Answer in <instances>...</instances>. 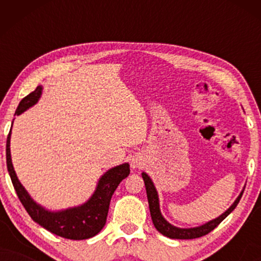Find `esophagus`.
I'll use <instances>...</instances> for the list:
<instances>
[{
	"instance_id": "esophagus-1",
	"label": "esophagus",
	"mask_w": 261,
	"mask_h": 261,
	"mask_svg": "<svg viewBox=\"0 0 261 261\" xmlns=\"http://www.w3.org/2000/svg\"><path fill=\"white\" fill-rule=\"evenodd\" d=\"M140 166H141L140 159H138V158L132 159V167H133V169H137V167H140Z\"/></svg>"
}]
</instances>
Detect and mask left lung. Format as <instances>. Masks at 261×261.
<instances>
[{
	"mask_svg": "<svg viewBox=\"0 0 261 261\" xmlns=\"http://www.w3.org/2000/svg\"><path fill=\"white\" fill-rule=\"evenodd\" d=\"M142 179L145 181L146 187V194H147V199H148V205H149V213H151V217L153 221V224H154L155 229L162 233L165 237L170 239H181V240H189V239H196L201 238L203 235H206L210 233L213 229L219 226V224L222 222V221L226 219V217L229 215V214L235 209V206L238 205L239 201H240L242 194H244V190L240 192V195L238 196L237 199H235L233 204H231L229 208H228L223 214H221L219 217L216 219L210 220L204 224H201L198 227H192V228H179L171 224L169 221L165 220V217L162 215V212H160V205H159V196L158 191L153 184V181L149 176L146 172L141 173Z\"/></svg>",
	"mask_w": 261,
	"mask_h": 261,
	"instance_id": "1",
	"label": "left lung"
}]
</instances>
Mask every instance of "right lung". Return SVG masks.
<instances>
[{
  "label": "right lung",
  "instance_id": "1",
  "mask_svg": "<svg viewBox=\"0 0 261 261\" xmlns=\"http://www.w3.org/2000/svg\"><path fill=\"white\" fill-rule=\"evenodd\" d=\"M41 92L42 87L39 85L33 92H31L20 102L15 115H20V114L26 112L28 108L37 105ZM10 135H12V128H10L8 138H7V169H8L10 179H12L17 197L34 222L39 223L45 229L58 235V237L71 239V240H84V239L92 238L96 234H98L106 224L109 203L114 191L130 172L129 164L124 163L121 165L114 166L103 173L97 181L94 194L83 204L53 212V210L46 209L35 202L26 189L23 188V185L20 183L12 163Z\"/></svg>",
  "mask_w": 261,
  "mask_h": 261
}]
</instances>
